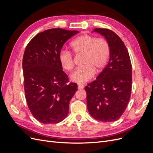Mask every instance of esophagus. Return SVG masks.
I'll return each mask as SVG.
<instances>
[{
  "label": "esophagus",
  "mask_w": 153,
  "mask_h": 153,
  "mask_svg": "<svg viewBox=\"0 0 153 153\" xmlns=\"http://www.w3.org/2000/svg\"><path fill=\"white\" fill-rule=\"evenodd\" d=\"M84 87V85H83V84H78V89H83V88Z\"/></svg>",
  "instance_id": "obj_1"
}]
</instances>
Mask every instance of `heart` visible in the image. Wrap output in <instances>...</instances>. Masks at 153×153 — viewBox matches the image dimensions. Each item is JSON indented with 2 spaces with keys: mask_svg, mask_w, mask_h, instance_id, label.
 <instances>
[{
  "mask_svg": "<svg viewBox=\"0 0 153 153\" xmlns=\"http://www.w3.org/2000/svg\"><path fill=\"white\" fill-rule=\"evenodd\" d=\"M70 46L73 53L84 55L82 62L84 66L76 69L70 76L74 82L83 84L88 82L94 76L95 71L101 72L107 64L110 49L108 43L105 39L84 34L73 40ZM59 59L65 70L71 71L73 68V58L70 52L61 50Z\"/></svg>",
  "mask_w": 153,
  "mask_h": 153,
  "instance_id": "obj_1",
  "label": "heart"
}]
</instances>
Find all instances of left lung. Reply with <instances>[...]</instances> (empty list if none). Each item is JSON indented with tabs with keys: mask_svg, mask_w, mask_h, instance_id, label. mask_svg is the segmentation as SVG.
Listing matches in <instances>:
<instances>
[{
	"mask_svg": "<svg viewBox=\"0 0 153 153\" xmlns=\"http://www.w3.org/2000/svg\"><path fill=\"white\" fill-rule=\"evenodd\" d=\"M104 36L110 49L109 61L96 80L88 84L87 109L91 116L103 122L120 118L130 99L132 67L128 51L119 37L111 30L94 29Z\"/></svg>",
	"mask_w": 153,
	"mask_h": 153,
	"instance_id": "8db88e82",
	"label": "left lung"
}]
</instances>
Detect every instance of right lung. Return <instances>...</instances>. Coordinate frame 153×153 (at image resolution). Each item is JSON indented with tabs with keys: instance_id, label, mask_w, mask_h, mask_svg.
<instances>
[{
	"instance_id": "obj_1",
	"label": "right lung",
	"mask_w": 153,
	"mask_h": 153,
	"mask_svg": "<svg viewBox=\"0 0 153 153\" xmlns=\"http://www.w3.org/2000/svg\"><path fill=\"white\" fill-rule=\"evenodd\" d=\"M77 30L51 29L37 34L23 57L25 94L33 116L41 123L56 124L65 119L77 84H68L59 55L66 41Z\"/></svg>"
}]
</instances>
